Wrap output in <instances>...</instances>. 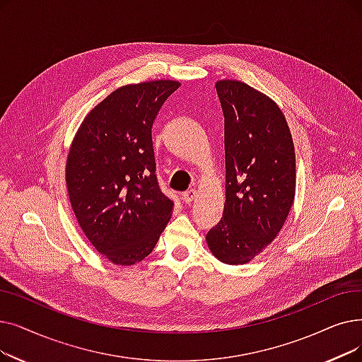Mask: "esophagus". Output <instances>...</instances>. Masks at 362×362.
<instances>
[{"mask_svg":"<svg viewBox=\"0 0 362 362\" xmlns=\"http://www.w3.org/2000/svg\"><path fill=\"white\" fill-rule=\"evenodd\" d=\"M197 197V191L195 189H187L186 192L182 194V199L186 202V204H191Z\"/></svg>","mask_w":362,"mask_h":362,"instance_id":"obj_1","label":"esophagus"}]
</instances>
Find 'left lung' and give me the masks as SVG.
Returning <instances> with one entry per match:
<instances>
[{"label": "left lung", "instance_id": "obj_1", "mask_svg": "<svg viewBox=\"0 0 362 362\" xmlns=\"http://www.w3.org/2000/svg\"><path fill=\"white\" fill-rule=\"evenodd\" d=\"M225 117L226 201L207 233L211 253L244 264L272 243L296 192V155L284 114L266 94L241 81L216 83Z\"/></svg>", "mask_w": 362, "mask_h": 362}]
</instances>
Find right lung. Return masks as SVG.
Here are the masks:
<instances>
[{
  "label": "right lung",
  "mask_w": 362,
  "mask_h": 362,
  "mask_svg": "<svg viewBox=\"0 0 362 362\" xmlns=\"http://www.w3.org/2000/svg\"><path fill=\"white\" fill-rule=\"evenodd\" d=\"M180 83L124 86L94 106L66 161L72 210L88 241L115 264L151 255L173 211L156 179L152 125Z\"/></svg>",
  "instance_id": "add662e5"
}]
</instances>
